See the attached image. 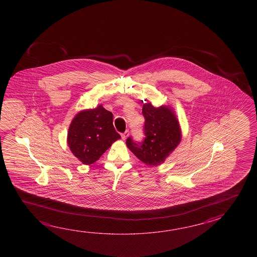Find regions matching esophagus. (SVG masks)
Segmentation results:
<instances>
[{
	"label": "esophagus",
	"mask_w": 257,
	"mask_h": 257,
	"mask_svg": "<svg viewBox=\"0 0 257 257\" xmlns=\"http://www.w3.org/2000/svg\"><path fill=\"white\" fill-rule=\"evenodd\" d=\"M127 136H128V131H126L124 133H122V134H121V137H122V139H123V140H126Z\"/></svg>",
	"instance_id": "1"
}]
</instances>
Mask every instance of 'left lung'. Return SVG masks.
<instances>
[{
    "mask_svg": "<svg viewBox=\"0 0 257 257\" xmlns=\"http://www.w3.org/2000/svg\"><path fill=\"white\" fill-rule=\"evenodd\" d=\"M142 115L145 118L144 139L142 142H136L130 136L126 139V146L144 164L156 166L164 163L178 146L181 141L179 124L166 106L154 107L153 104L145 103Z\"/></svg>",
    "mask_w": 257,
    "mask_h": 257,
    "instance_id": "left-lung-1",
    "label": "left lung"
}]
</instances>
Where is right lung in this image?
I'll use <instances>...</instances> for the list:
<instances>
[{"label":"right lung","instance_id":"right-lung-1","mask_svg":"<svg viewBox=\"0 0 257 257\" xmlns=\"http://www.w3.org/2000/svg\"><path fill=\"white\" fill-rule=\"evenodd\" d=\"M120 139L113 125V114L99 105L84 110L73 118L68 132L71 153L83 164H92Z\"/></svg>","mask_w":257,"mask_h":257}]
</instances>
